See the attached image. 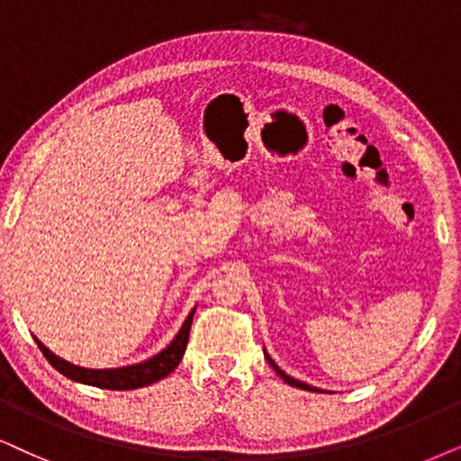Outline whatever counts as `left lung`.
Listing matches in <instances>:
<instances>
[{
  "label": "left lung",
  "mask_w": 461,
  "mask_h": 461,
  "mask_svg": "<svg viewBox=\"0 0 461 461\" xmlns=\"http://www.w3.org/2000/svg\"><path fill=\"white\" fill-rule=\"evenodd\" d=\"M264 355H266L267 364H270V366H272V368H274V370H276V375H278V376H281L285 383H289V385H291V387H298V389H304V392H323V389H319V387H312V385H308V383H304V381H298V378L289 376V375H287V372H285V370H281V368H278V366H276V361H274V359L270 357V355H267V351H266V348H264Z\"/></svg>",
  "instance_id": "1"
}]
</instances>
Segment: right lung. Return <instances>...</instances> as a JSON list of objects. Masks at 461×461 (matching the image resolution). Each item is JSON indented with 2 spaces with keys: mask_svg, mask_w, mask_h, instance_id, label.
Returning <instances> with one entry per match:
<instances>
[{
  "mask_svg": "<svg viewBox=\"0 0 461 461\" xmlns=\"http://www.w3.org/2000/svg\"><path fill=\"white\" fill-rule=\"evenodd\" d=\"M195 308L187 314L185 323L180 325L178 334L174 336V340L166 348H161L159 353L153 357L140 361V364L121 366V368H83V366H76L72 361L59 357L44 345L40 338L33 336V340L38 342L40 351L44 353V357L50 361V366L55 370H59L63 376L72 378L76 383H83V385L100 387V389H114V392H127V389H138L153 385V383L166 378L183 359L185 348H187L189 340V330L191 321H194Z\"/></svg>",
  "mask_w": 461,
  "mask_h": 461,
  "instance_id": "obj_1",
  "label": "right lung"
}]
</instances>
